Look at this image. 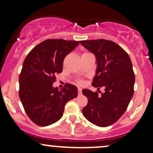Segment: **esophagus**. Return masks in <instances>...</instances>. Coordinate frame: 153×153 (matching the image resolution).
I'll list each match as a JSON object with an SVG mask.
<instances>
[{
  "label": "esophagus",
  "mask_w": 153,
  "mask_h": 153,
  "mask_svg": "<svg viewBox=\"0 0 153 153\" xmlns=\"http://www.w3.org/2000/svg\"><path fill=\"white\" fill-rule=\"evenodd\" d=\"M81 91H82V89L80 88H78V94H82Z\"/></svg>",
  "instance_id": "esophagus-1"
}]
</instances>
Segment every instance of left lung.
I'll return each mask as SVG.
<instances>
[{
    "mask_svg": "<svg viewBox=\"0 0 153 153\" xmlns=\"http://www.w3.org/2000/svg\"><path fill=\"white\" fill-rule=\"evenodd\" d=\"M80 44L94 54L97 62L92 85L98 91L104 88L101 96L88 89L82 91L88 101L82 114L95 125L108 127L124 114L134 94L131 61L122 47L110 40H84Z\"/></svg>",
    "mask_w": 153,
    "mask_h": 153,
    "instance_id": "left-lung-1",
    "label": "left lung"
}]
</instances>
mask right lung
Segmentation results:
<instances>
[{"mask_svg":"<svg viewBox=\"0 0 153 153\" xmlns=\"http://www.w3.org/2000/svg\"><path fill=\"white\" fill-rule=\"evenodd\" d=\"M79 41L47 39L28 54L19 75V98L26 114L41 127L60 119L65 106L78 96V88L67 83L62 90L54 88L55 75L62 72L63 60Z\"/></svg>","mask_w":153,"mask_h":153,"instance_id":"obj_1","label":"right lung"}]
</instances>
